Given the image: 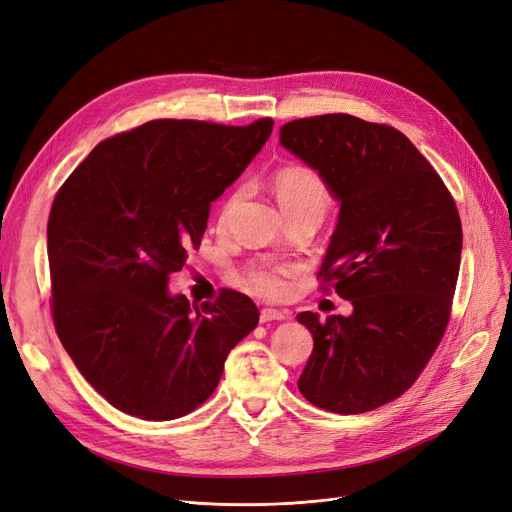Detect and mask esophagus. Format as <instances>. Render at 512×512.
Listing matches in <instances>:
<instances>
[{
	"label": "esophagus",
	"instance_id": "34e87169",
	"mask_svg": "<svg viewBox=\"0 0 512 512\" xmlns=\"http://www.w3.org/2000/svg\"><path fill=\"white\" fill-rule=\"evenodd\" d=\"M289 318L287 310H274V308H263L259 314L261 323H272V320H285Z\"/></svg>",
	"mask_w": 512,
	"mask_h": 512
}]
</instances>
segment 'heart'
Segmentation results:
<instances>
[{"mask_svg":"<svg viewBox=\"0 0 512 512\" xmlns=\"http://www.w3.org/2000/svg\"><path fill=\"white\" fill-rule=\"evenodd\" d=\"M274 194L285 213L304 211V208H318L325 213L329 204V192L325 181L308 166H285L274 175ZM236 196L230 198L221 211V221L230 213ZM295 274L291 263H278L261 259L251 263L244 272V285L261 297H282L289 291V278Z\"/></svg>","mask_w":512,"mask_h":512,"instance_id":"1","label":"heart"}]
</instances>
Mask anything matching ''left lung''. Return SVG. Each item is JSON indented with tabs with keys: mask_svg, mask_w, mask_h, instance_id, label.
Masks as SVG:
<instances>
[{
	"mask_svg": "<svg viewBox=\"0 0 512 512\" xmlns=\"http://www.w3.org/2000/svg\"><path fill=\"white\" fill-rule=\"evenodd\" d=\"M280 145L318 170L339 202L318 276L354 308L327 320L297 314L314 337L297 386L320 409L365 413L411 388L447 329L462 255L458 208L392 126L327 113L282 126Z\"/></svg>",
	"mask_w": 512,
	"mask_h": 512,
	"instance_id": "1",
	"label": "left lung"
}]
</instances>
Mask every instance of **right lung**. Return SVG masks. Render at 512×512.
<instances>
[{
  "label": "right lung",
  "mask_w": 512,
  "mask_h": 512,
  "mask_svg": "<svg viewBox=\"0 0 512 512\" xmlns=\"http://www.w3.org/2000/svg\"><path fill=\"white\" fill-rule=\"evenodd\" d=\"M249 126L154 120L94 147L48 219L52 318L86 382L141 420H177L221 380L230 350L259 323L251 297L223 289L189 306L168 276L200 246L211 202L272 135Z\"/></svg>",
  "instance_id": "add662e5"
}]
</instances>
